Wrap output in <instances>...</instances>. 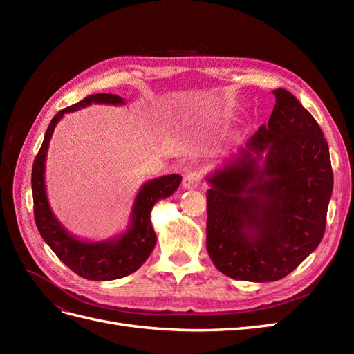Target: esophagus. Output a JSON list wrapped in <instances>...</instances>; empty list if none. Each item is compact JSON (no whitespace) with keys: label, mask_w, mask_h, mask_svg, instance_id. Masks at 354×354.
I'll return each instance as SVG.
<instances>
[{"label":"esophagus","mask_w":354,"mask_h":354,"mask_svg":"<svg viewBox=\"0 0 354 354\" xmlns=\"http://www.w3.org/2000/svg\"><path fill=\"white\" fill-rule=\"evenodd\" d=\"M202 181V174L199 173V171H190V173H187L185 176V180H183V187L185 189H196Z\"/></svg>","instance_id":"34e87169"}]
</instances>
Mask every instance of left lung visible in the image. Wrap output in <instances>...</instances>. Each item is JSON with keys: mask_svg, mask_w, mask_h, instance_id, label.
Here are the masks:
<instances>
[{"mask_svg": "<svg viewBox=\"0 0 354 354\" xmlns=\"http://www.w3.org/2000/svg\"><path fill=\"white\" fill-rule=\"evenodd\" d=\"M273 94L269 124L207 178V250L236 281L272 282L295 270L324 238L334 187L319 124L289 91Z\"/></svg>", "mask_w": 354, "mask_h": 354, "instance_id": "obj_1", "label": "left lung"}]
</instances>
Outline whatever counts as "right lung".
I'll return each instance as SVG.
<instances>
[{"instance_id":"add662e5","label":"right lung","mask_w":354,"mask_h":354,"mask_svg":"<svg viewBox=\"0 0 354 354\" xmlns=\"http://www.w3.org/2000/svg\"><path fill=\"white\" fill-rule=\"evenodd\" d=\"M91 103L124 104V99L115 94H93L69 108L62 109L53 118L39 152L32 167V196L34 216L42 239L72 272L88 281H113L134 273L147 260L155 248L156 234L151 223L155 203L173 195L181 183V176L169 174L145 183L136 196L130 226L121 236L111 241L87 242L72 236L53 214L47 199L44 173L46 158L53 131L65 113L78 111Z\"/></svg>"}]
</instances>
